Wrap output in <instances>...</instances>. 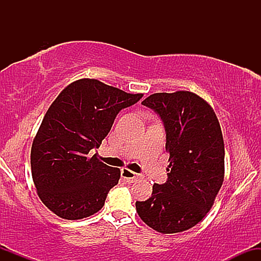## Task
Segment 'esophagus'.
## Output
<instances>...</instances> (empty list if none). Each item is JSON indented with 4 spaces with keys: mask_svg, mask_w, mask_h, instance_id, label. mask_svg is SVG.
Masks as SVG:
<instances>
[{
    "mask_svg": "<svg viewBox=\"0 0 261 261\" xmlns=\"http://www.w3.org/2000/svg\"><path fill=\"white\" fill-rule=\"evenodd\" d=\"M121 175H122V178L126 179V181H128V182H134V181H136L137 179L141 178L140 174L131 172V170H128L126 168H124L121 170Z\"/></svg>",
    "mask_w": 261,
    "mask_h": 261,
    "instance_id": "esophagus-1",
    "label": "esophagus"
}]
</instances>
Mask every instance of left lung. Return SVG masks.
I'll list each match as a JSON object with an SVG mask.
<instances>
[{
    "mask_svg": "<svg viewBox=\"0 0 261 261\" xmlns=\"http://www.w3.org/2000/svg\"><path fill=\"white\" fill-rule=\"evenodd\" d=\"M161 118L169 166L152 196L136 201L147 226L179 233L197 224L214 205L224 176V145L214 109L195 93H154L142 101Z\"/></svg>",
    "mask_w": 261,
    "mask_h": 261,
    "instance_id": "1",
    "label": "left lung"
}]
</instances>
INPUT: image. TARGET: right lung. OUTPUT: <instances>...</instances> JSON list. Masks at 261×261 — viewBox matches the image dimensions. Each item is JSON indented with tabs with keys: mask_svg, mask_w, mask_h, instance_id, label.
I'll return each instance as SVG.
<instances>
[{
	"mask_svg": "<svg viewBox=\"0 0 261 261\" xmlns=\"http://www.w3.org/2000/svg\"><path fill=\"white\" fill-rule=\"evenodd\" d=\"M143 94H130L97 80L71 83L45 114L33 141L32 176L47 208L65 220H81L104 206L120 169L98 160L99 148L119 112Z\"/></svg>",
	"mask_w": 261,
	"mask_h": 261,
	"instance_id": "right-lung-1",
	"label": "right lung"
}]
</instances>
